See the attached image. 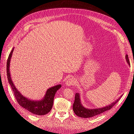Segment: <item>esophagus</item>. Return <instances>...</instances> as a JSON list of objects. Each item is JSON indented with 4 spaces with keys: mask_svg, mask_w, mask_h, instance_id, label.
I'll return each mask as SVG.
<instances>
[{
    "mask_svg": "<svg viewBox=\"0 0 134 134\" xmlns=\"http://www.w3.org/2000/svg\"><path fill=\"white\" fill-rule=\"evenodd\" d=\"M75 80L74 79V78H70L66 81L65 84L68 86H72V85L75 84Z\"/></svg>",
    "mask_w": 134,
    "mask_h": 134,
    "instance_id": "esophagus-1",
    "label": "esophagus"
}]
</instances>
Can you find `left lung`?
I'll return each mask as SVG.
<instances>
[{
  "mask_svg": "<svg viewBox=\"0 0 134 134\" xmlns=\"http://www.w3.org/2000/svg\"><path fill=\"white\" fill-rule=\"evenodd\" d=\"M126 62H127L129 65H130L127 55H126ZM121 97H122V96L119 99H117L115 102H113L111 104H109L106 107L96 109H88L84 107L82 103H81L79 93H75V100L73 106H72V108H73V111L76 116L80 117H83V118H89V117H91L99 115L100 113H102L105 111L109 110V109L115 106V104H116L119 102Z\"/></svg>",
  "mask_w": 134,
  "mask_h": 134,
  "instance_id": "obj_1",
  "label": "left lung"
}]
</instances>
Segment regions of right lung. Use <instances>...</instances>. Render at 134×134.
Here are the masks:
<instances>
[{
	"label": "right lung",
	"instance_id": "obj_1",
	"mask_svg": "<svg viewBox=\"0 0 134 134\" xmlns=\"http://www.w3.org/2000/svg\"><path fill=\"white\" fill-rule=\"evenodd\" d=\"M13 50L14 48L11 51L9 55L8 58L7 60V73L8 82L10 85L12 90H13L15 99H17V102L20 106H22L24 108L26 109L29 112L34 113V114L37 115H44L47 114V113H48L51 111L52 106H53L54 99L56 92L59 88L62 87V85H57V86L48 89L43 99L41 100H32L30 99H28L26 97L23 96L21 94V93L15 87L10 78L9 65Z\"/></svg>",
	"mask_w": 134,
	"mask_h": 134
}]
</instances>
